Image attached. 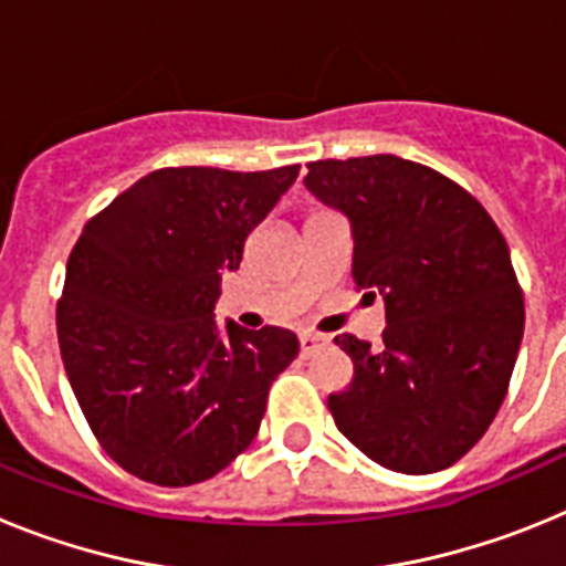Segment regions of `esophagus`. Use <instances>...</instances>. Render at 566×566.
Returning <instances> with one entry per match:
<instances>
[{
	"label": "esophagus",
	"instance_id": "obj_1",
	"mask_svg": "<svg viewBox=\"0 0 566 566\" xmlns=\"http://www.w3.org/2000/svg\"><path fill=\"white\" fill-rule=\"evenodd\" d=\"M323 345H326V339L317 337V334H312V332L300 334V354H303V357H312V354H317Z\"/></svg>",
	"mask_w": 566,
	"mask_h": 566
}]
</instances>
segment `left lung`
I'll list each match as a JSON object with an SVG mask.
<instances>
[{
    "mask_svg": "<svg viewBox=\"0 0 566 566\" xmlns=\"http://www.w3.org/2000/svg\"><path fill=\"white\" fill-rule=\"evenodd\" d=\"M306 187L352 223V277L382 294V345L354 363L328 411L354 448L397 473H433L484 437L507 394L524 294L488 209L448 175L397 155L312 161Z\"/></svg>",
    "mask_w": 566,
    "mask_h": 566,
    "instance_id": "1",
    "label": "left lung"
}]
</instances>
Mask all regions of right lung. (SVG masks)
Segmentation results:
<instances>
[{"instance_id":"1","label":"right lung","mask_w":566,"mask_h":566,"mask_svg":"<svg viewBox=\"0 0 566 566\" xmlns=\"http://www.w3.org/2000/svg\"><path fill=\"white\" fill-rule=\"evenodd\" d=\"M300 172L167 167L84 223L67 258L56 334L90 431L127 473L161 488L212 479L247 451L292 332L229 323L221 272Z\"/></svg>"}]
</instances>
